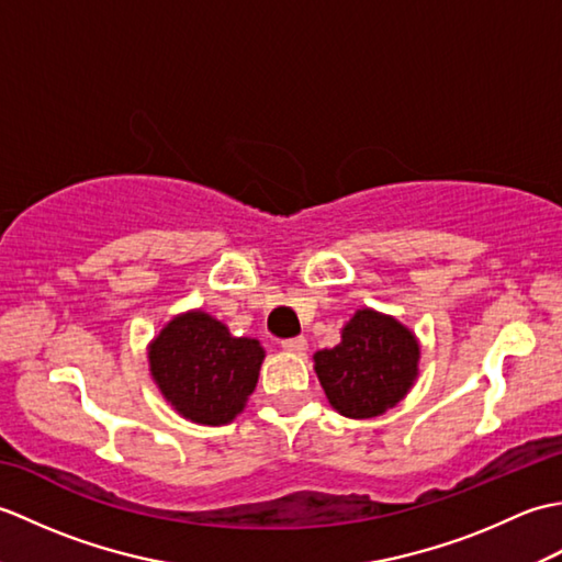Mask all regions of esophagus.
I'll return each instance as SVG.
<instances>
[{
    "label": "esophagus",
    "instance_id": "esophagus-1",
    "mask_svg": "<svg viewBox=\"0 0 562 562\" xmlns=\"http://www.w3.org/2000/svg\"><path fill=\"white\" fill-rule=\"evenodd\" d=\"M282 348L288 350V352H304V350H306V338H304V336L284 338V340H282Z\"/></svg>",
    "mask_w": 562,
    "mask_h": 562
}]
</instances>
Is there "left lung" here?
Returning a JSON list of instances; mask_svg holds the SVG:
<instances>
[{
  "mask_svg": "<svg viewBox=\"0 0 562 562\" xmlns=\"http://www.w3.org/2000/svg\"><path fill=\"white\" fill-rule=\"evenodd\" d=\"M420 348L396 318L357 312L333 350L314 355L316 374L333 408L345 417H376L393 408L417 376Z\"/></svg>",
  "mask_w": 562,
  "mask_h": 562,
  "instance_id": "left-lung-1",
  "label": "left lung"
}]
</instances>
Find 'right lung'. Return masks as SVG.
<instances>
[{
  "label": "right lung",
  "instance_id": "right-lung-1",
  "mask_svg": "<svg viewBox=\"0 0 562 562\" xmlns=\"http://www.w3.org/2000/svg\"><path fill=\"white\" fill-rule=\"evenodd\" d=\"M258 340L234 338L202 312L176 316L149 348L151 376L183 417L224 425L244 411L262 364Z\"/></svg>",
  "mask_w": 562,
  "mask_h": 562
}]
</instances>
